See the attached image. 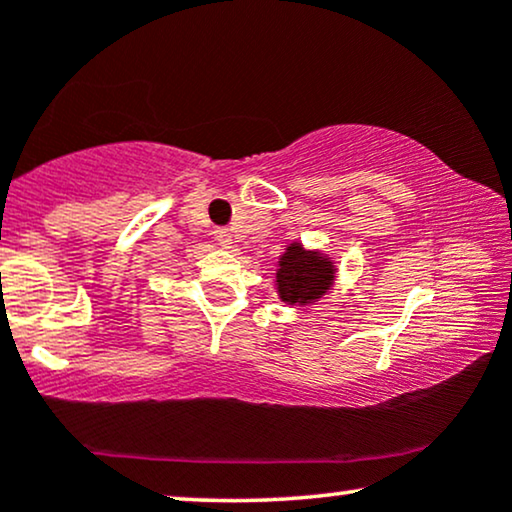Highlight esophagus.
I'll return each instance as SVG.
<instances>
[{"label": "esophagus", "mask_w": 512, "mask_h": 512, "mask_svg": "<svg viewBox=\"0 0 512 512\" xmlns=\"http://www.w3.org/2000/svg\"><path fill=\"white\" fill-rule=\"evenodd\" d=\"M214 240L221 244V247H230L233 244V235H230L228 228H216L214 230Z\"/></svg>", "instance_id": "34e87169"}]
</instances>
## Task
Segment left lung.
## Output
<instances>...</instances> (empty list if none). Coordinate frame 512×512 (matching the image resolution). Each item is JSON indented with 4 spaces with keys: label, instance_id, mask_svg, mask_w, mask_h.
Wrapping results in <instances>:
<instances>
[{
    "label": "left lung",
    "instance_id": "left-lung-1",
    "mask_svg": "<svg viewBox=\"0 0 512 512\" xmlns=\"http://www.w3.org/2000/svg\"><path fill=\"white\" fill-rule=\"evenodd\" d=\"M333 265L317 251H305L300 244H291L286 254L279 258L277 289L279 298L286 303H312L324 296L333 284Z\"/></svg>",
    "mask_w": 512,
    "mask_h": 512
}]
</instances>
